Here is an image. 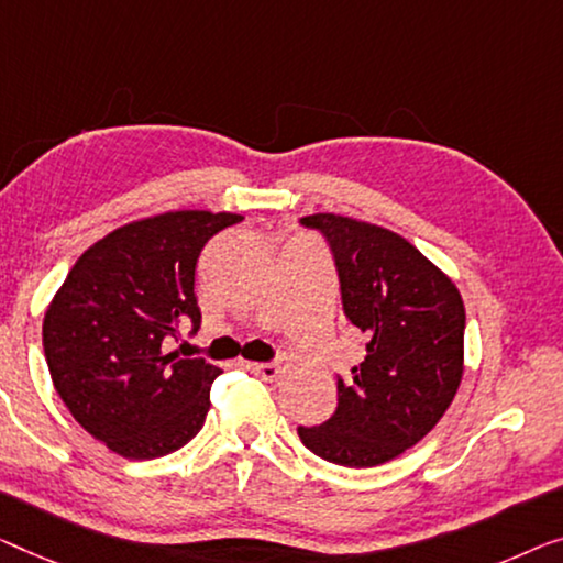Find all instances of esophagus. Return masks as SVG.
<instances>
[{
    "label": "esophagus",
    "mask_w": 563,
    "mask_h": 563,
    "mask_svg": "<svg viewBox=\"0 0 563 563\" xmlns=\"http://www.w3.org/2000/svg\"><path fill=\"white\" fill-rule=\"evenodd\" d=\"M250 368H253L257 376H263L265 382H278L280 376V364H250Z\"/></svg>",
    "instance_id": "obj_1"
}]
</instances>
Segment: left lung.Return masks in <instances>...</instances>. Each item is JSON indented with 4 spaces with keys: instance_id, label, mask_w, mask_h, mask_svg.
<instances>
[{
    "instance_id": "1",
    "label": "left lung",
    "mask_w": 563,
    "mask_h": 563,
    "mask_svg": "<svg viewBox=\"0 0 563 563\" xmlns=\"http://www.w3.org/2000/svg\"><path fill=\"white\" fill-rule=\"evenodd\" d=\"M303 228L329 242L343 313L366 335L364 362L335 379L339 407L298 427L313 455L343 467L389 463L448 412L463 379L465 306L448 275L401 234L341 214Z\"/></svg>"
}]
</instances>
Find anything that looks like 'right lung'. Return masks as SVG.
<instances>
[{"instance_id":"add662e5","label":"right lung","mask_w":563,"mask_h":563,"mask_svg":"<svg viewBox=\"0 0 563 563\" xmlns=\"http://www.w3.org/2000/svg\"><path fill=\"white\" fill-rule=\"evenodd\" d=\"M242 222L232 212L181 209L123 224L78 257L42 321L49 376L82 430L129 460H154L205 424L222 372L166 351L201 313V247Z\"/></svg>"}]
</instances>
